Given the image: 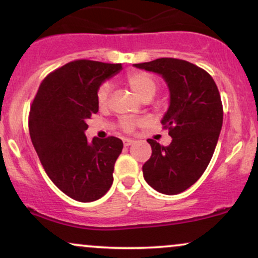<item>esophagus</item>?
Returning a JSON list of instances; mask_svg holds the SVG:
<instances>
[{
	"label": "esophagus",
	"mask_w": 258,
	"mask_h": 258,
	"mask_svg": "<svg viewBox=\"0 0 258 258\" xmlns=\"http://www.w3.org/2000/svg\"><path fill=\"white\" fill-rule=\"evenodd\" d=\"M133 143H135V141H132V139H128V138L123 139V146H125V147H130V146H132Z\"/></svg>",
	"instance_id": "esophagus-1"
}]
</instances>
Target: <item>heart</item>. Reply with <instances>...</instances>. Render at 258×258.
<instances>
[{"instance_id":"b5f03b06","label":"heart","mask_w":258,"mask_h":258,"mask_svg":"<svg viewBox=\"0 0 258 258\" xmlns=\"http://www.w3.org/2000/svg\"><path fill=\"white\" fill-rule=\"evenodd\" d=\"M126 82L130 86V88L135 92L136 94L142 100L152 99L158 90V80L152 74L146 72H132L126 76ZM111 93V86L109 82H104L100 85L97 92V103L100 108H105L109 103ZM121 126L126 131H131L136 126V121L131 119H122L121 120Z\"/></svg>"}]
</instances>
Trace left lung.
Segmentation results:
<instances>
[{
    "instance_id": "left-lung-1",
    "label": "left lung",
    "mask_w": 258,
    "mask_h": 258,
    "mask_svg": "<svg viewBox=\"0 0 258 258\" xmlns=\"http://www.w3.org/2000/svg\"><path fill=\"white\" fill-rule=\"evenodd\" d=\"M133 67L161 75L170 91L161 123L172 142L164 147L148 139L152 156L143 165L144 179L159 193L179 194L200 178L214 155L223 122L220 92L209 73L182 59L160 58Z\"/></svg>"
}]
</instances>
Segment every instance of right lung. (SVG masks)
<instances>
[{
	"instance_id": "add662e5",
	"label": "right lung",
	"mask_w": 258,
	"mask_h": 258,
	"mask_svg": "<svg viewBox=\"0 0 258 258\" xmlns=\"http://www.w3.org/2000/svg\"><path fill=\"white\" fill-rule=\"evenodd\" d=\"M121 64L74 60L41 82L29 115V131L41 164L55 185L74 200H98L112 184L120 138L87 141V120L98 111L100 85Z\"/></svg>"
}]
</instances>
